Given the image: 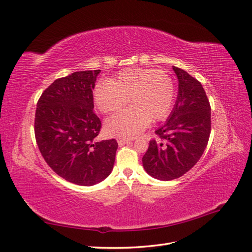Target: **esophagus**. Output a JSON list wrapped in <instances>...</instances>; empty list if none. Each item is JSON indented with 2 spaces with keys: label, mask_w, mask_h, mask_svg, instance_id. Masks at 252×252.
I'll use <instances>...</instances> for the list:
<instances>
[{
  "label": "esophagus",
  "mask_w": 252,
  "mask_h": 252,
  "mask_svg": "<svg viewBox=\"0 0 252 252\" xmlns=\"http://www.w3.org/2000/svg\"><path fill=\"white\" fill-rule=\"evenodd\" d=\"M130 142H131L130 139H124V138L118 139V143H119L120 146H124L125 144H128V143H130Z\"/></svg>",
  "instance_id": "esophagus-1"
}]
</instances>
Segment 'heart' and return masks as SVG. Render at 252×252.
<instances>
[{
    "label": "heart",
    "mask_w": 252,
    "mask_h": 252,
    "mask_svg": "<svg viewBox=\"0 0 252 252\" xmlns=\"http://www.w3.org/2000/svg\"><path fill=\"white\" fill-rule=\"evenodd\" d=\"M175 87L170 75L151 68H126L110 82L98 83L94 91L97 108L104 113L116 112L130 101L132 106L106 121L111 135L134 136L149 122L167 116L172 107Z\"/></svg>",
    "instance_id": "b5f03b06"
}]
</instances>
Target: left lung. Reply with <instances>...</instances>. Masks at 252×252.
<instances>
[{
  "label": "left lung",
  "mask_w": 252,
  "mask_h": 252,
  "mask_svg": "<svg viewBox=\"0 0 252 252\" xmlns=\"http://www.w3.org/2000/svg\"><path fill=\"white\" fill-rule=\"evenodd\" d=\"M172 68L179 79L177 102L142 158L147 173L161 181L178 179L191 169L207 146L211 131L210 103L202 84L181 68Z\"/></svg>",
  "instance_id": "obj_1"
}]
</instances>
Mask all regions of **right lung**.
<instances>
[{
  "label": "right lung",
  "instance_id": "add662e5",
  "mask_svg": "<svg viewBox=\"0 0 252 252\" xmlns=\"http://www.w3.org/2000/svg\"><path fill=\"white\" fill-rule=\"evenodd\" d=\"M101 70L73 72L57 79L36 104L34 134L45 162L59 177L91 186L110 174L118 142L97 141L101 120L94 111V93Z\"/></svg>",
  "mask_w": 252,
  "mask_h": 252
}]
</instances>
